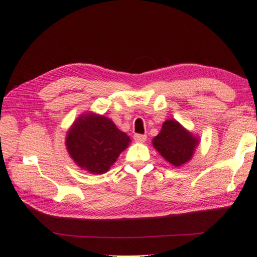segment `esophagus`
I'll list each match as a JSON object with an SVG mask.
<instances>
[{"instance_id":"1","label":"esophagus","mask_w":257,"mask_h":257,"mask_svg":"<svg viewBox=\"0 0 257 257\" xmlns=\"http://www.w3.org/2000/svg\"><path fill=\"white\" fill-rule=\"evenodd\" d=\"M146 136L145 135H141V134H136L134 136V139H135V142H137V143H144L145 141H146Z\"/></svg>"}]
</instances>
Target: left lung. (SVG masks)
I'll use <instances>...</instances> for the list:
<instances>
[{"label": "left lung", "mask_w": 257, "mask_h": 257, "mask_svg": "<svg viewBox=\"0 0 257 257\" xmlns=\"http://www.w3.org/2000/svg\"><path fill=\"white\" fill-rule=\"evenodd\" d=\"M197 144L198 139L176 120L165 121L161 133L153 138V146L175 167H180L189 161Z\"/></svg>", "instance_id": "left-lung-1"}]
</instances>
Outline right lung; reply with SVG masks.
Instances as JSON below:
<instances>
[{"instance_id":"right-lung-1","label":"right lung","mask_w":257,"mask_h":257,"mask_svg":"<svg viewBox=\"0 0 257 257\" xmlns=\"http://www.w3.org/2000/svg\"><path fill=\"white\" fill-rule=\"evenodd\" d=\"M130 139L106 116L88 113L78 118L67 136L69 154L81 169L105 173L115 162Z\"/></svg>"}]
</instances>
